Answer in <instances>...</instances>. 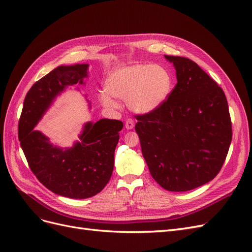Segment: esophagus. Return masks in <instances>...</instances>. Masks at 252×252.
I'll return each instance as SVG.
<instances>
[{
	"label": "esophagus",
	"mask_w": 252,
	"mask_h": 252,
	"mask_svg": "<svg viewBox=\"0 0 252 252\" xmlns=\"http://www.w3.org/2000/svg\"><path fill=\"white\" fill-rule=\"evenodd\" d=\"M125 128L127 130H130V129L134 128V121L132 119H128L125 123Z\"/></svg>",
	"instance_id": "obj_1"
}]
</instances>
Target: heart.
Masks as SVG:
<instances>
[{
    "instance_id": "b5f03b06",
    "label": "heart",
    "mask_w": 252,
    "mask_h": 252,
    "mask_svg": "<svg viewBox=\"0 0 252 252\" xmlns=\"http://www.w3.org/2000/svg\"><path fill=\"white\" fill-rule=\"evenodd\" d=\"M173 88L172 74L162 65L132 64L119 67L108 73L105 90L98 101L108 109L119 108L126 101L128 108L136 114H148L158 109L169 97Z\"/></svg>"
}]
</instances>
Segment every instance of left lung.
I'll list each match as a JSON object with an SVG mask.
<instances>
[{"mask_svg":"<svg viewBox=\"0 0 252 252\" xmlns=\"http://www.w3.org/2000/svg\"><path fill=\"white\" fill-rule=\"evenodd\" d=\"M177 85L154 112L138 116L135 131L151 177L169 191H188L216 178L231 143L222 88L193 61L165 56Z\"/></svg>","mask_w":252,"mask_h":252,"instance_id":"8db88e82","label":"left lung"}]
</instances>
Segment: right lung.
Instances as JSON below:
<instances>
[{"label": "right lung", "mask_w": 252, "mask_h": 252, "mask_svg": "<svg viewBox=\"0 0 252 252\" xmlns=\"http://www.w3.org/2000/svg\"><path fill=\"white\" fill-rule=\"evenodd\" d=\"M88 67L61 65L34 83L25 96L19 122V140L30 169L50 191L70 199L94 196L109 182L123 123L109 119L87 122L71 147L53 144L35 126L68 87L85 85Z\"/></svg>", "instance_id": "1"}]
</instances>
